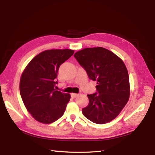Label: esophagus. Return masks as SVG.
<instances>
[{"label":"esophagus","instance_id":"esophagus-1","mask_svg":"<svg viewBox=\"0 0 155 155\" xmlns=\"http://www.w3.org/2000/svg\"><path fill=\"white\" fill-rule=\"evenodd\" d=\"M78 96V94H71V96L72 97V98H76V97H77Z\"/></svg>","mask_w":155,"mask_h":155}]
</instances>
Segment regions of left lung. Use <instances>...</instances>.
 <instances>
[{
	"label": "left lung",
	"mask_w": 155,
	"mask_h": 155,
	"mask_svg": "<svg viewBox=\"0 0 155 155\" xmlns=\"http://www.w3.org/2000/svg\"><path fill=\"white\" fill-rule=\"evenodd\" d=\"M74 57L87 72L90 79L97 81L96 92L88 94V105L83 114L90 121L103 124L119 115L130 95L129 77L122 60L102 47L87 48Z\"/></svg>",
	"instance_id": "8db88e82"
}]
</instances>
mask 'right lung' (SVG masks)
<instances>
[{
  "mask_svg": "<svg viewBox=\"0 0 155 155\" xmlns=\"http://www.w3.org/2000/svg\"><path fill=\"white\" fill-rule=\"evenodd\" d=\"M74 51L52 49L40 52L29 62L21 76L20 92L26 108L33 118L51 124L64 114L70 95L57 91V73L63 63Z\"/></svg>",
  "mask_w": 155,
  "mask_h": 155,
  "instance_id": "1",
  "label": "right lung"
}]
</instances>
